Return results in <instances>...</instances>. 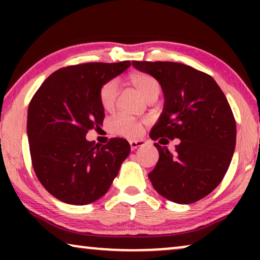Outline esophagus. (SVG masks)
<instances>
[{
	"instance_id": "34e87169",
	"label": "esophagus",
	"mask_w": 260,
	"mask_h": 260,
	"mask_svg": "<svg viewBox=\"0 0 260 260\" xmlns=\"http://www.w3.org/2000/svg\"><path fill=\"white\" fill-rule=\"evenodd\" d=\"M129 143H130L131 150H136L137 148L143 147V145H144V142L143 141H130Z\"/></svg>"
}]
</instances>
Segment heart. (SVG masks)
Listing matches in <instances>:
<instances>
[{
    "instance_id": "heart-1",
    "label": "heart",
    "mask_w": 260,
    "mask_h": 260,
    "mask_svg": "<svg viewBox=\"0 0 260 260\" xmlns=\"http://www.w3.org/2000/svg\"><path fill=\"white\" fill-rule=\"evenodd\" d=\"M129 81L149 102L157 98L161 92L158 81L148 74L133 73L129 77ZM117 94H118V84L116 80L112 79L103 84L99 90V102H101L102 108L106 111L112 110L115 106ZM109 130L116 136L133 138L141 134V124L136 122L133 117L122 113V115L116 116L110 122Z\"/></svg>"
}]
</instances>
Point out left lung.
I'll return each instance as SVG.
<instances>
[{
	"label": "left lung",
	"instance_id": "obj_1",
	"mask_svg": "<svg viewBox=\"0 0 260 260\" xmlns=\"http://www.w3.org/2000/svg\"><path fill=\"white\" fill-rule=\"evenodd\" d=\"M133 66L154 77L165 95L151 140H180L173 154L154 144L159 157L149 179L170 201L197 202L219 186L232 161L237 126L229 102L211 76L184 63L133 61Z\"/></svg>",
	"mask_w": 260,
	"mask_h": 260
}]
</instances>
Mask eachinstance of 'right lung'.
Segmentation results:
<instances>
[{"label":"right lung","mask_w":260,"mask_h":260,"mask_svg":"<svg viewBox=\"0 0 260 260\" xmlns=\"http://www.w3.org/2000/svg\"><path fill=\"white\" fill-rule=\"evenodd\" d=\"M130 61L88 62L52 73L28 106L27 135L34 172L58 200L83 206L109 190L130 152L124 138L108 144L87 141L104 119L99 90L123 73Z\"/></svg>","instance_id":"obj_1"}]
</instances>
